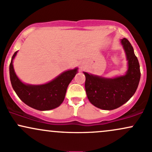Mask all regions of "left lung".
<instances>
[{
    "label": "left lung",
    "instance_id": "1",
    "mask_svg": "<svg viewBox=\"0 0 152 152\" xmlns=\"http://www.w3.org/2000/svg\"><path fill=\"white\" fill-rule=\"evenodd\" d=\"M121 43L128 61L126 74L104 78L84 72L88 99L93 105L99 109L112 110L122 106L132 97L139 84L140 66L133 47L126 38L121 39Z\"/></svg>",
    "mask_w": 152,
    "mask_h": 152
}]
</instances>
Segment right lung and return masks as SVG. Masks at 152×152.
I'll list each match as a JSON object with an SVG mask.
<instances>
[{
	"label": "right lung",
	"instance_id": "right-lung-1",
	"mask_svg": "<svg viewBox=\"0 0 152 152\" xmlns=\"http://www.w3.org/2000/svg\"><path fill=\"white\" fill-rule=\"evenodd\" d=\"M18 51L15 52L9 66L10 79L12 87L21 101L38 110L55 109L63 103L68 84L78 73V68L64 71L50 82L44 84H24L14 71L13 61Z\"/></svg>",
	"mask_w": 152,
	"mask_h": 152
}]
</instances>
